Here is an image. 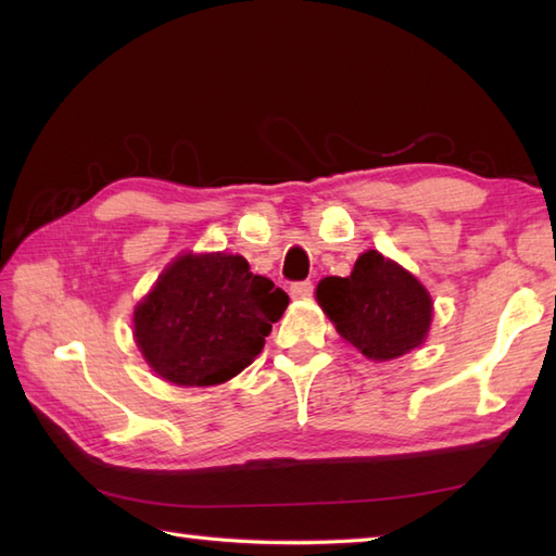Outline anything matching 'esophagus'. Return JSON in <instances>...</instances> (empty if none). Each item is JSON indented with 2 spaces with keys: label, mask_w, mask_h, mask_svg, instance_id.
Instances as JSON below:
<instances>
[{
  "label": "esophagus",
  "mask_w": 556,
  "mask_h": 556,
  "mask_svg": "<svg viewBox=\"0 0 556 556\" xmlns=\"http://www.w3.org/2000/svg\"><path fill=\"white\" fill-rule=\"evenodd\" d=\"M289 291H291V296H293V299H308L311 293H313V281H311V279L293 281Z\"/></svg>",
  "instance_id": "esophagus-1"
}]
</instances>
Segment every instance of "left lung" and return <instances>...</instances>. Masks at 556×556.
<instances>
[{
	"label": "left lung",
	"mask_w": 556,
	"mask_h": 556,
	"mask_svg": "<svg viewBox=\"0 0 556 556\" xmlns=\"http://www.w3.org/2000/svg\"><path fill=\"white\" fill-rule=\"evenodd\" d=\"M315 296L337 332L374 362L415 350L431 325L427 289L378 250L358 257L350 277H325Z\"/></svg>",
	"instance_id": "8db88e82"
}]
</instances>
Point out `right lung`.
<instances>
[{"instance_id":"obj_1","label":"right lung","mask_w":556,"mask_h":556,"mask_svg":"<svg viewBox=\"0 0 556 556\" xmlns=\"http://www.w3.org/2000/svg\"><path fill=\"white\" fill-rule=\"evenodd\" d=\"M289 306L285 289L241 255H182L135 311V337L154 371L176 386H216L263 352Z\"/></svg>"}]
</instances>
